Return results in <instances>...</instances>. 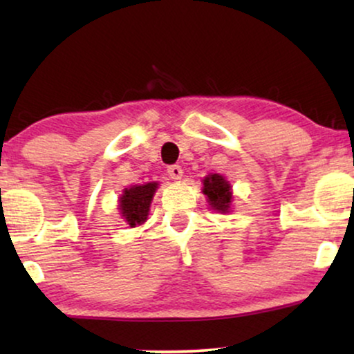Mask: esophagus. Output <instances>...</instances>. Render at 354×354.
<instances>
[{
    "mask_svg": "<svg viewBox=\"0 0 354 354\" xmlns=\"http://www.w3.org/2000/svg\"><path fill=\"white\" fill-rule=\"evenodd\" d=\"M167 174L174 178V180H178V178L182 177L183 171H182V167L178 166V164H174V166H169L167 167Z\"/></svg>",
    "mask_w": 354,
    "mask_h": 354,
    "instance_id": "obj_1",
    "label": "esophagus"
}]
</instances>
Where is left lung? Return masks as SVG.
Returning a JSON list of instances; mask_svg holds the SVG:
<instances>
[{
    "label": "left lung",
    "mask_w": 354,
    "mask_h": 354,
    "mask_svg": "<svg viewBox=\"0 0 354 354\" xmlns=\"http://www.w3.org/2000/svg\"><path fill=\"white\" fill-rule=\"evenodd\" d=\"M203 193L207 196V203L214 211L229 212L232 205V187L225 177L219 174H211L203 178Z\"/></svg>",
    "instance_id": "obj_1"
}]
</instances>
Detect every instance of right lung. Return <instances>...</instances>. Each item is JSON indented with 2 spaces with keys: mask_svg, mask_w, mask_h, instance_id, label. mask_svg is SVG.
<instances>
[{
  "mask_svg": "<svg viewBox=\"0 0 354 354\" xmlns=\"http://www.w3.org/2000/svg\"><path fill=\"white\" fill-rule=\"evenodd\" d=\"M156 188V182H149L145 183V185L129 187L122 192V195L119 198L118 209L130 227L142 225L147 222L149 206H151Z\"/></svg>",
  "mask_w": 354,
  "mask_h": 354,
  "instance_id": "right-lung-1",
  "label": "right lung"
}]
</instances>
